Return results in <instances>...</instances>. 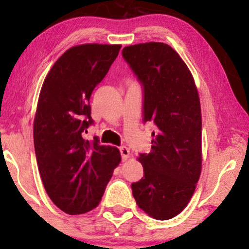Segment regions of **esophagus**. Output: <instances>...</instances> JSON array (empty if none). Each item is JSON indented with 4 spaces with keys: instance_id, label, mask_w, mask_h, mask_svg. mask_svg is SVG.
Returning <instances> with one entry per match:
<instances>
[{
    "instance_id": "34e87169",
    "label": "esophagus",
    "mask_w": 249,
    "mask_h": 249,
    "mask_svg": "<svg viewBox=\"0 0 249 249\" xmlns=\"http://www.w3.org/2000/svg\"><path fill=\"white\" fill-rule=\"evenodd\" d=\"M119 149H120L122 161H125V160L129 158V155H130V151H129V148L125 147V146H120Z\"/></svg>"
}]
</instances>
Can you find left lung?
I'll use <instances>...</instances> for the list:
<instances>
[{
    "instance_id": "8db88e82",
    "label": "left lung",
    "mask_w": 249,
    "mask_h": 249,
    "mask_svg": "<svg viewBox=\"0 0 249 249\" xmlns=\"http://www.w3.org/2000/svg\"><path fill=\"white\" fill-rule=\"evenodd\" d=\"M124 57L142 87V121H152V151L139 153L144 177L131 183L148 215L169 220L187 206L202 169V114L195 81L164 43L127 46Z\"/></svg>"
}]
</instances>
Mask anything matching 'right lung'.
<instances>
[{
    "instance_id": "1",
    "label": "right lung",
    "mask_w": 249,
    "mask_h": 249,
    "mask_svg": "<svg viewBox=\"0 0 249 249\" xmlns=\"http://www.w3.org/2000/svg\"><path fill=\"white\" fill-rule=\"evenodd\" d=\"M121 45L84 44L54 63L40 89L34 145L43 185L52 202L71 215L95 209L121 161L113 146L84 134L94 124L89 98L117 59Z\"/></svg>"
}]
</instances>
